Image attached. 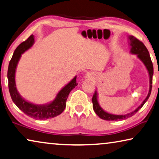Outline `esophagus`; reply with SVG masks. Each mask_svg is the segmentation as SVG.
<instances>
[{"label":"esophagus","mask_w":159,"mask_h":159,"mask_svg":"<svg viewBox=\"0 0 159 159\" xmlns=\"http://www.w3.org/2000/svg\"><path fill=\"white\" fill-rule=\"evenodd\" d=\"M85 79H87V80H91V75L89 73H86V75H85Z\"/></svg>","instance_id":"esophagus-1"}]
</instances>
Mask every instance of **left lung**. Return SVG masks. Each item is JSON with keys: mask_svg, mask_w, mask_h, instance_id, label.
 I'll return each mask as SVG.
<instances>
[{"mask_svg": "<svg viewBox=\"0 0 159 159\" xmlns=\"http://www.w3.org/2000/svg\"><path fill=\"white\" fill-rule=\"evenodd\" d=\"M128 40H129V45L130 46V53L134 55H136L137 58L140 60L142 63H143L144 66L148 70V75H149V91L148 93L146 96V98L144 99V101L141 103L140 106L138 108H136L134 111L131 113H127V114H122V115H116L113 113H110L106 112L104 111L102 108L101 107L100 104L98 101V92L96 90L93 94V98H92V102H93V108L95 111V113L98 116L101 118L106 120H124L126 118L132 116L134 115L137 111L140 108H142V106L144 105L146 101L149 98L151 95V89H152V80H153V67L152 61L151 60V57L149 55L146 47L144 46V44L141 41H139L133 35H129L128 36Z\"/></svg>", "mask_w": 159, "mask_h": 159, "instance_id": "obj_1", "label": "left lung"}]
</instances>
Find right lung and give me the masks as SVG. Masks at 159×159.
<instances>
[{"label":"right lung","mask_w":159,"mask_h":159,"mask_svg":"<svg viewBox=\"0 0 159 159\" xmlns=\"http://www.w3.org/2000/svg\"><path fill=\"white\" fill-rule=\"evenodd\" d=\"M34 35H31L26 41L21 43L14 51L9 63L8 69V89L13 103L19 109L28 116L39 120H46L60 115L64 111L66 101L70 92L77 86L76 76L66 85L57 93L56 98L51 102L45 104H35L25 100L18 91L16 84V71L21 55L34 44Z\"/></svg>","instance_id":"obj_1"}]
</instances>
